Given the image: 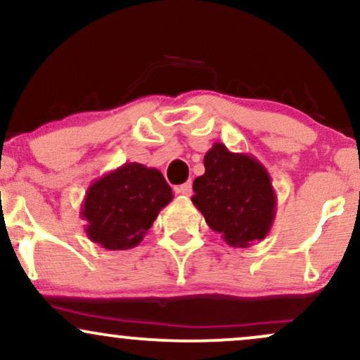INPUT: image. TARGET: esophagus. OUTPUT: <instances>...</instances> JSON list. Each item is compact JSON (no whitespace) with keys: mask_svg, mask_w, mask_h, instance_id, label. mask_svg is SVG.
<instances>
[{"mask_svg":"<svg viewBox=\"0 0 360 360\" xmlns=\"http://www.w3.org/2000/svg\"><path fill=\"white\" fill-rule=\"evenodd\" d=\"M174 191L177 194H183V196H191V193H193L191 181H188V183H184V184H181V186H176Z\"/></svg>","mask_w":360,"mask_h":360,"instance_id":"esophagus-1","label":"esophagus"}]
</instances>
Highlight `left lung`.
<instances>
[{"mask_svg": "<svg viewBox=\"0 0 360 360\" xmlns=\"http://www.w3.org/2000/svg\"><path fill=\"white\" fill-rule=\"evenodd\" d=\"M193 191V205L230 247L245 249L269 233L278 200L269 172L255 157L213 143Z\"/></svg>", "mask_w": 360, "mask_h": 360, "instance_id": "left-lung-1", "label": "left lung"}]
</instances>
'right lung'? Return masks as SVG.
Segmentation results:
<instances>
[{"instance_id":"obj_1","label":"right lung","mask_w":360,"mask_h":360,"mask_svg":"<svg viewBox=\"0 0 360 360\" xmlns=\"http://www.w3.org/2000/svg\"><path fill=\"white\" fill-rule=\"evenodd\" d=\"M172 198L162 172L139 162H125L91 183L81 206L84 232L103 249L137 247Z\"/></svg>"}]
</instances>
